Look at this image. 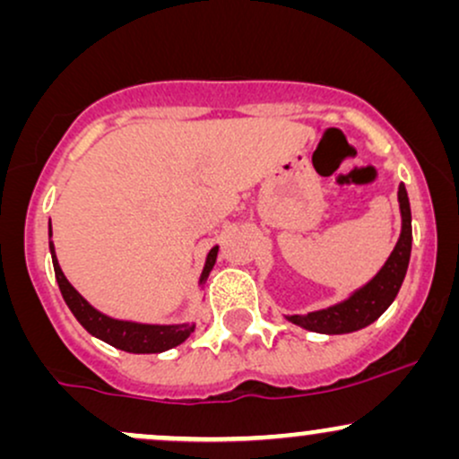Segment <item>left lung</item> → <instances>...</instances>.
Wrapping results in <instances>:
<instances>
[{
    "label": "left lung",
    "instance_id": "1",
    "mask_svg": "<svg viewBox=\"0 0 459 459\" xmlns=\"http://www.w3.org/2000/svg\"><path fill=\"white\" fill-rule=\"evenodd\" d=\"M399 209H402V235L397 246L384 263V267L368 281L365 287L351 293L343 302L334 307L315 310L308 315H289L291 324L321 334H347L373 324L393 304L408 272L410 252H412V213L405 186L402 183L397 192Z\"/></svg>",
    "mask_w": 459,
    "mask_h": 459
}]
</instances>
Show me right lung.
Here are the masks:
<instances>
[{
  "instance_id": "1",
  "label": "right lung",
  "mask_w": 459,
  "mask_h": 459,
  "mask_svg": "<svg viewBox=\"0 0 459 459\" xmlns=\"http://www.w3.org/2000/svg\"><path fill=\"white\" fill-rule=\"evenodd\" d=\"M49 237H51V224H49ZM49 250H51V261H54V272L57 287H60L62 298H65L66 307L71 308V313L75 315V319L83 325L92 336L105 341L116 350L129 351V354H160V351L172 350V347L181 345L183 341L192 334L196 325L194 324H172V325H157V324H138V321H123L108 317V315L99 313L97 308L91 307L82 296L77 293V289L66 281V276L60 270V263H57L54 241L49 239ZM215 259H218V246H213L209 250L207 261H204L203 273H200V282L209 278V272L213 270Z\"/></svg>"
}]
</instances>
